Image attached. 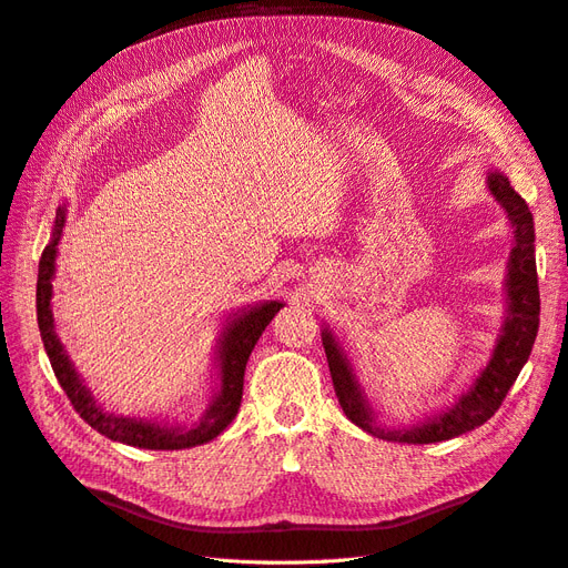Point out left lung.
Instances as JSON below:
<instances>
[{"instance_id":"1","label":"left lung","mask_w":568,"mask_h":568,"mask_svg":"<svg viewBox=\"0 0 568 568\" xmlns=\"http://www.w3.org/2000/svg\"><path fill=\"white\" fill-rule=\"evenodd\" d=\"M490 192L495 199L503 203L507 211L511 227H514V248L509 257V277H507V296H509V311L507 322L493 359L484 374L478 376L476 384L462 395L459 403L453 405L443 415L428 419L419 426L405 428V432H390V428H379L372 419V412L365 403V395L359 390V384L341 355L338 346L329 334H322L326 363H329L332 382L336 398L346 412V417L365 428L367 434L393 440V443H438L450 440L471 432V428L486 424L497 409H500L505 395L517 382L521 367L530 355L532 343L538 336L540 324V291H538V270H536V232H532V215L528 211V203L514 192L509 180L500 173L488 175Z\"/></svg>"}]
</instances>
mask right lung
<instances>
[{"label": "right lung", "instance_id": "right-lung-1", "mask_svg": "<svg viewBox=\"0 0 568 568\" xmlns=\"http://www.w3.org/2000/svg\"><path fill=\"white\" fill-rule=\"evenodd\" d=\"M63 209L57 213V225H54V239H51L49 246L42 251L40 257V270H38V326L42 334L44 351L49 355L51 369H54L61 388L65 390L68 400L75 407L78 415L88 422L101 436H106L118 443L134 445V448H146V450H182V448H194V445L209 443L215 436H220L236 417L239 405H242V393H244V372L248 355L255 348L257 338L265 332V326L272 322V317L280 313L282 303L270 301L253 307L246 315L236 317L220 341V393L213 400L211 409L205 412L199 424L192 428H173L156 422H142V419H130V417H115L109 412L101 409L90 390L82 386L78 374L71 365V359L63 353V346L54 334V320H51V277H54V257L57 246L63 232Z\"/></svg>", "mask_w": 568, "mask_h": 568}]
</instances>
